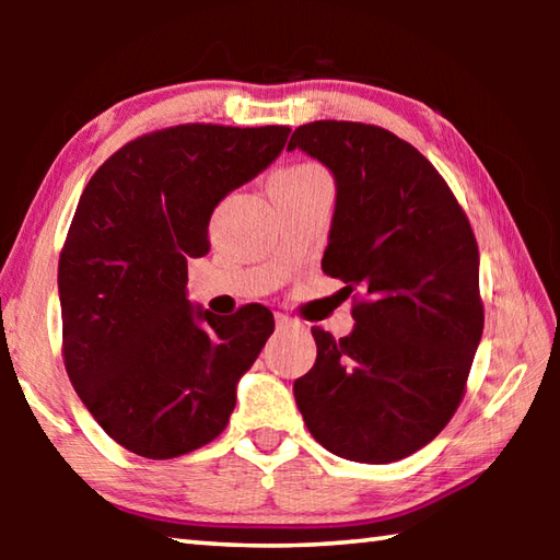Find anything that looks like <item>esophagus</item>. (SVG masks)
<instances>
[{"instance_id": "1", "label": "esophagus", "mask_w": 560, "mask_h": 560, "mask_svg": "<svg viewBox=\"0 0 560 560\" xmlns=\"http://www.w3.org/2000/svg\"><path fill=\"white\" fill-rule=\"evenodd\" d=\"M296 326H299L296 318H291V316H287V314H277V328H279V330H283V328H296Z\"/></svg>"}]
</instances>
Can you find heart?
<instances>
[{"label": "heart", "mask_w": 560, "mask_h": 560, "mask_svg": "<svg viewBox=\"0 0 560 560\" xmlns=\"http://www.w3.org/2000/svg\"><path fill=\"white\" fill-rule=\"evenodd\" d=\"M324 170L316 167V165H296V167H289V170H281L277 173L273 179H293V177H311V175H320Z\"/></svg>", "instance_id": "heart-1"}]
</instances>
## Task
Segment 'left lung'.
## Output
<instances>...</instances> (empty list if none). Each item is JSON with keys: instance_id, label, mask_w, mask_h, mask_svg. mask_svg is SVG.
Instances as JSON below:
<instances>
[{"instance_id": "left-lung-1", "label": "left lung", "mask_w": 560, "mask_h": 560, "mask_svg": "<svg viewBox=\"0 0 560 560\" xmlns=\"http://www.w3.org/2000/svg\"><path fill=\"white\" fill-rule=\"evenodd\" d=\"M296 148L336 179L320 267L363 301L348 336L311 328L318 355L293 397L328 452L405 459L452 420L479 348L477 240L430 160L390 130L316 120L293 130Z\"/></svg>"}]
</instances>
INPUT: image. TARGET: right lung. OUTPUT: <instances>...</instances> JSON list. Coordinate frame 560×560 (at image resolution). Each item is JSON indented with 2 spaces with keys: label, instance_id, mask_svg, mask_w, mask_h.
<instances>
[{
  "label": "right lung",
  "instance_id": "add662e5",
  "mask_svg": "<svg viewBox=\"0 0 560 560\" xmlns=\"http://www.w3.org/2000/svg\"><path fill=\"white\" fill-rule=\"evenodd\" d=\"M287 126L165 128L122 145L83 189L59 259L63 360L108 438L173 459L220 434L273 334L252 303L222 318L187 299L214 207L281 155Z\"/></svg>",
  "mask_w": 560,
  "mask_h": 560
}]
</instances>
